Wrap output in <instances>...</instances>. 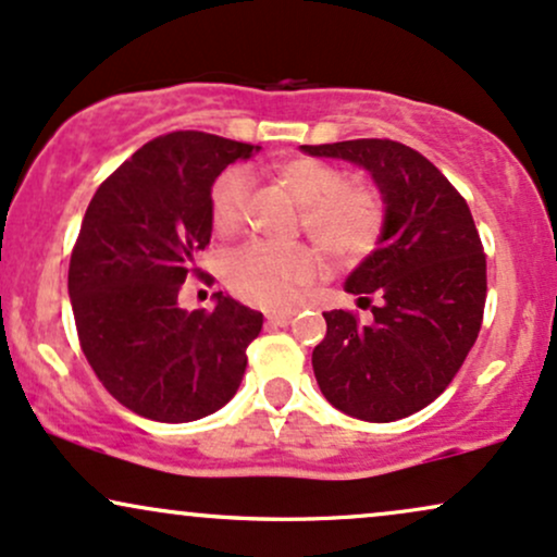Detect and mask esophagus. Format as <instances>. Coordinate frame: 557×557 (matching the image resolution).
<instances>
[{
    "mask_svg": "<svg viewBox=\"0 0 557 557\" xmlns=\"http://www.w3.org/2000/svg\"><path fill=\"white\" fill-rule=\"evenodd\" d=\"M267 322L274 324V327H287L293 322V311H270Z\"/></svg>",
    "mask_w": 557,
    "mask_h": 557,
    "instance_id": "34e87169",
    "label": "esophagus"
}]
</instances>
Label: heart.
<instances>
[{
    "label": "heart",
    "mask_w": 557,
    "mask_h": 557,
    "mask_svg": "<svg viewBox=\"0 0 557 557\" xmlns=\"http://www.w3.org/2000/svg\"><path fill=\"white\" fill-rule=\"evenodd\" d=\"M277 181L300 203V222L319 246L341 259H356L374 246L382 227V203L372 188L348 185L345 172L322 159L296 157L274 168ZM212 225L220 235L240 227L246 214V175L227 170L212 188ZM322 272L306 246L248 243L225 261V283L248 304L280 309L293 304Z\"/></svg>",
    "instance_id": "heart-1"
}]
</instances>
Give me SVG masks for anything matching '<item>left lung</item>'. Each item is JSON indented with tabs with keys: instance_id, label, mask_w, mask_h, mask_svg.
<instances>
[{
	"instance_id": "8db88e82",
	"label": "left lung",
	"mask_w": 557,
	"mask_h": 557,
	"mask_svg": "<svg viewBox=\"0 0 557 557\" xmlns=\"http://www.w3.org/2000/svg\"><path fill=\"white\" fill-rule=\"evenodd\" d=\"M300 151L367 170L385 207L376 251L345 277L354 296L380 298L374 319L359 324L350 311H324L327 335L311 354L317 385L348 417L376 424L411 417L450 385L482 327L487 261L469 203L398 140Z\"/></svg>"
}]
</instances>
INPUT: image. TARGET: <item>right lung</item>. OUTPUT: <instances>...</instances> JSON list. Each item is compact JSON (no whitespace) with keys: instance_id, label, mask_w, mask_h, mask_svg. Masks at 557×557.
Segmentation results:
<instances>
[{"instance_id":"1","label":"right lung","mask_w":557,"mask_h":557,"mask_svg":"<svg viewBox=\"0 0 557 557\" xmlns=\"http://www.w3.org/2000/svg\"><path fill=\"white\" fill-rule=\"evenodd\" d=\"M259 146L177 131L149 140L99 185L70 257L67 290L88 363L138 417L183 424L238 393L261 311L214 293L185 311L177 293L212 238V185Z\"/></svg>"}]
</instances>
